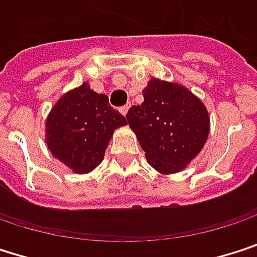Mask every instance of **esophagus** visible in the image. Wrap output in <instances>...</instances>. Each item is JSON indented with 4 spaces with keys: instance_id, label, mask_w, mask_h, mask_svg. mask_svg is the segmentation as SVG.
I'll use <instances>...</instances> for the list:
<instances>
[{
    "instance_id": "34e87169",
    "label": "esophagus",
    "mask_w": 257,
    "mask_h": 257,
    "mask_svg": "<svg viewBox=\"0 0 257 257\" xmlns=\"http://www.w3.org/2000/svg\"><path fill=\"white\" fill-rule=\"evenodd\" d=\"M128 109H130V104H125V106L119 107V112L125 116V115H127V112H128Z\"/></svg>"
}]
</instances>
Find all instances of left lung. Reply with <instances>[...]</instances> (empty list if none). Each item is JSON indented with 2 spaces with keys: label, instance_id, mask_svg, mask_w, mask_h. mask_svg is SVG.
Returning a JSON list of instances; mask_svg holds the SVG:
<instances>
[{
  "label": "left lung",
  "instance_id": "obj_1",
  "mask_svg": "<svg viewBox=\"0 0 257 257\" xmlns=\"http://www.w3.org/2000/svg\"><path fill=\"white\" fill-rule=\"evenodd\" d=\"M144 103L125 115L148 163L162 174H175L200 153L209 133L203 103L171 82L151 79L142 91Z\"/></svg>",
  "mask_w": 257,
  "mask_h": 257
}]
</instances>
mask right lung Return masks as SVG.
Returning a JSON list of instances; mask_svg holds the SVG:
<instances>
[{
	"label": "right lung",
	"instance_id": "right-lung-1",
	"mask_svg": "<svg viewBox=\"0 0 257 257\" xmlns=\"http://www.w3.org/2000/svg\"><path fill=\"white\" fill-rule=\"evenodd\" d=\"M125 122L104 94L83 83L63 95L51 110L46 121L48 148L76 174H86L101 163L113 130Z\"/></svg>",
	"mask_w": 257,
	"mask_h": 257
}]
</instances>
